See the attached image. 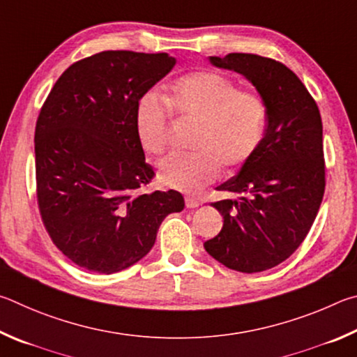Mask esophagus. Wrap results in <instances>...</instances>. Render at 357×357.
I'll list each match as a JSON object with an SVG mask.
<instances>
[{"label": "esophagus", "instance_id": "obj_1", "mask_svg": "<svg viewBox=\"0 0 357 357\" xmlns=\"http://www.w3.org/2000/svg\"><path fill=\"white\" fill-rule=\"evenodd\" d=\"M185 204H186V207H188V208H196V207H199V205H201V202H199L197 199L192 197V196H186Z\"/></svg>", "mask_w": 357, "mask_h": 357}]
</instances>
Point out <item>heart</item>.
<instances>
[{"mask_svg":"<svg viewBox=\"0 0 357 357\" xmlns=\"http://www.w3.org/2000/svg\"><path fill=\"white\" fill-rule=\"evenodd\" d=\"M169 111L196 122L188 153H172L160 162L158 182L167 188L196 192L220 177L221 165L234 171L257 153L266 131L268 106L260 93L213 70L183 75L167 87L162 100L155 92L139 97L135 133L144 152L166 150Z\"/></svg>","mask_w":357,"mask_h":357,"instance_id":"b5f03b06","label":"heart"}]
</instances>
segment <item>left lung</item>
Here are the masks:
<instances>
[{"mask_svg": "<svg viewBox=\"0 0 357 357\" xmlns=\"http://www.w3.org/2000/svg\"><path fill=\"white\" fill-rule=\"evenodd\" d=\"M245 75L268 106L261 146L240 172L218 186L211 205L222 229L205 251L230 270L259 273L287 260L307 236L324 195L323 123L314 97L282 62L251 53L210 56Z\"/></svg>", "mask_w": 357, "mask_h": 357, "instance_id": "1", "label": "left lung"}]
</instances>
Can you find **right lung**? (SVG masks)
Listing matches in <instances>:
<instances>
[{"instance_id":"add662e5","label":"right lung","mask_w":357,"mask_h":357,"mask_svg":"<svg viewBox=\"0 0 357 357\" xmlns=\"http://www.w3.org/2000/svg\"><path fill=\"white\" fill-rule=\"evenodd\" d=\"M167 53L109 50L75 62L37 117V204L56 248L84 270L112 274L152 249L160 224L185 207L178 191L144 192L155 177L135 133L136 102L172 70Z\"/></svg>"}]
</instances>
